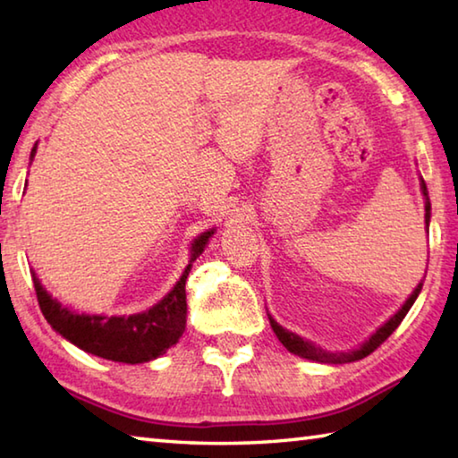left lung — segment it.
<instances>
[{
    "label": "left lung",
    "instance_id": "8db88e82",
    "mask_svg": "<svg viewBox=\"0 0 458 458\" xmlns=\"http://www.w3.org/2000/svg\"><path fill=\"white\" fill-rule=\"evenodd\" d=\"M422 193H424V198H426V226H428V222H430V201H428V191H426L424 180H422ZM420 289H422V283L416 286L412 294H410V299L406 301L404 307H402L400 311L394 315L390 321H387L386 325H382V327H379L374 333V335L369 337V341H366V344H363L360 350H355V352H345V353H329V352H325V350H321V347H315L313 344H309V341H305L303 337H299V335H294V333L283 329L281 325H278L273 319V317H268L270 327H273L278 341H281V344L286 347V350H289L294 355H301V358H305V360H313V361H321V363H350V361H358V360L368 358L371 352H376L377 347L382 345L384 341L390 337L394 331L398 329V325L402 323V319H404L406 313L410 311V307L414 305V301L418 297V293H420Z\"/></svg>",
    "mask_w": 458,
    "mask_h": 458
}]
</instances>
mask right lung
<instances>
[{"instance_id":"add662e5","label":"right lung","mask_w":458,"mask_h":458,"mask_svg":"<svg viewBox=\"0 0 458 458\" xmlns=\"http://www.w3.org/2000/svg\"><path fill=\"white\" fill-rule=\"evenodd\" d=\"M36 147L32 149V157ZM214 230L204 232L191 244V260H196L208 244ZM185 268L174 291L165 294L149 311L129 317H103V315H79L62 307L56 299L46 293L34 275V289L42 313L54 329L71 344L79 345L87 353L121 363H143L164 355L169 347L185 331V278L190 275Z\"/></svg>"}]
</instances>
